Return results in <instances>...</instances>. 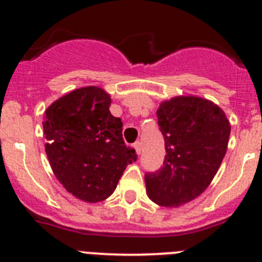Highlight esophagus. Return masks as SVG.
I'll return each instance as SVG.
<instances>
[{"mask_svg": "<svg viewBox=\"0 0 262 262\" xmlns=\"http://www.w3.org/2000/svg\"><path fill=\"white\" fill-rule=\"evenodd\" d=\"M134 149H136V152H137V155H141V152H142V146H141V142H136V143H134Z\"/></svg>", "mask_w": 262, "mask_h": 262, "instance_id": "obj_1", "label": "esophagus"}]
</instances>
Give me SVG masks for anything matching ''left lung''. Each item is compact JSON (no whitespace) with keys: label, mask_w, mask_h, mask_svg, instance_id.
Segmentation results:
<instances>
[{"label":"left lung","mask_w":262,"mask_h":262,"mask_svg":"<svg viewBox=\"0 0 262 262\" xmlns=\"http://www.w3.org/2000/svg\"><path fill=\"white\" fill-rule=\"evenodd\" d=\"M166 156L157 172L146 173L147 195L161 207H180L199 196L218 172L228 147L231 124L207 99L175 96L157 109Z\"/></svg>","instance_id":"obj_1"}]
</instances>
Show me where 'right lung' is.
I'll list each match as a JSON object with an SVG mask.
<instances>
[{"label": "right lung", "instance_id": "obj_1", "mask_svg": "<svg viewBox=\"0 0 262 262\" xmlns=\"http://www.w3.org/2000/svg\"><path fill=\"white\" fill-rule=\"evenodd\" d=\"M112 97L97 86L73 90L44 114L46 153L55 178L86 203L107 199L136 150L124 144L123 123L112 115Z\"/></svg>", "mask_w": 262, "mask_h": 262}]
</instances>
